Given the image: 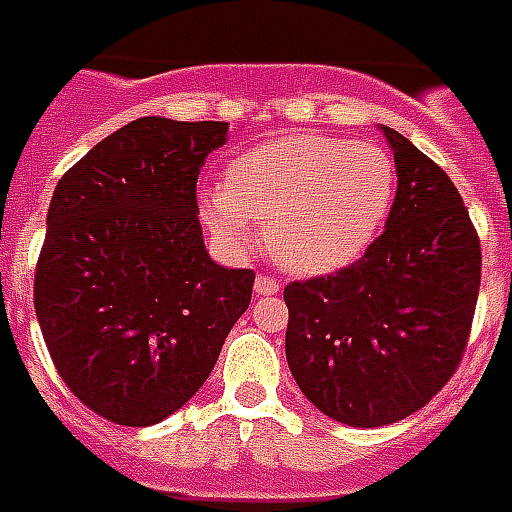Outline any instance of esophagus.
I'll return each instance as SVG.
<instances>
[{
    "instance_id": "34e87169",
    "label": "esophagus",
    "mask_w": 512,
    "mask_h": 512,
    "mask_svg": "<svg viewBox=\"0 0 512 512\" xmlns=\"http://www.w3.org/2000/svg\"><path fill=\"white\" fill-rule=\"evenodd\" d=\"M253 289H256V295H278V281L275 278H270V275H256V284H253Z\"/></svg>"
}]
</instances>
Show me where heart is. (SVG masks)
<instances>
[{
    "instance_id": "b5f03b06",
    "label": "heart",
    "mask_w": 512,
    "mask_h": 512,
    "mask_svg": "<svg viewBox=\"0 0 512 512\" xmlns=\"http://www.w3.org/2000/svg\"><path fill=\"white\" fill-rule=\"evenodd\" d=\"M383 148L325 134H284L242 151L223 187L201 192V212L228 248L264 231L273 259L297 275L350 267L378 239L394 204Z\"/></svg>"
}]
</instances>
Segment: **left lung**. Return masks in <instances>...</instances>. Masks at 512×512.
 <instances>
[{
    "label": "left lung",
    "instance_id": "8db88e82",
    "mask_svg": "<svg viewBox=\"0 0 512 512\" xmlns=\"http://www.w3.org/2000/svg\"><path fill=\"white\" fill-rule=\"evenodd\" d=\"M380 129L397 165L386 231L350 267L284 289L292 378L350 427L400 422L447 386L480 295V237L458 187L408 137Z\"/></svg>",
    "mask_w": 512,
    "mask_h": 512
}]
</instances>
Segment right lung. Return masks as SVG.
Returning <instances> with one entry per match:
<instances>
[{
	"label": "right lung",
	"mask_w": 512,
	"mask_h": 512,
	"mask_svg": "<svg viewBox=\"0 0 512 512\" xmlns=\"http://www.w3.org/2000/svg\"><path fill=\"white\" fill-rule=\"evenodd\" d=\"M226 134L223 121L137 118L54 187L35 314L65 386L115 424L179 411L248 311L256 275L209 259L195 201Z\"/></svg>",
	"instance_id": "1"
}]
</instances>
